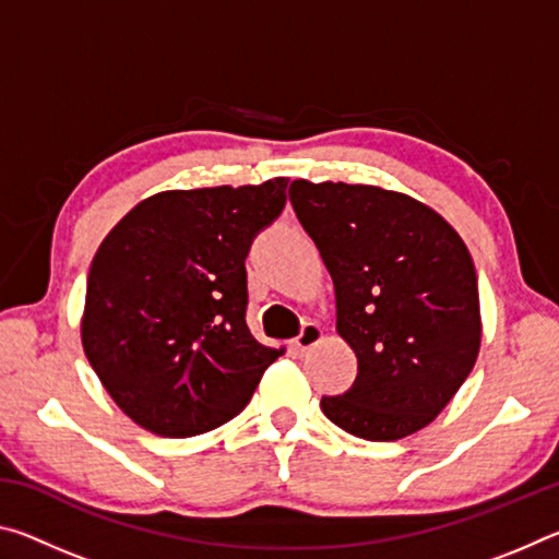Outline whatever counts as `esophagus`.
Returning a JSON list of instances; mask_svg holds the SVG:
<instances>
[{"label": "esophagus", "instance_id": "34e87169", "mask_svg": "<svg viewBox=\"0 0 559 559\" xmlns=\"http://www.w3.org/2000/svg\"><path fill=\"white\" fill-rule=\"evenodd\" d=\"M323 337H325L323 328L318 323H306L300 330V335L293 340V347H296L298 353H308V349H313L318 343H323Z\"/></svg>", "mask_w": 559, "mask_h": 559}]
</instances>
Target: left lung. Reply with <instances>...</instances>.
I'll return each mask as SVG.
<instances>
[{
	"mask_svg": "<svg viewBox=\"0 0 559 559\" xmlns=\"http://www.w3.org/2000/svg\"><path fill=\"white\" fill-rule=\"evenodd\" d=\"M288 194L333 276L337 333L357 355L355 384L320 409L359 439L409 437L476 365L480 302L466 243L431 206L382 187L296 179Z\"/></svg>",
	"mask_w": 559,
	"mask_h": 559,
	"instance_id": "1",
	"label": "left lung"
}]
</instances>
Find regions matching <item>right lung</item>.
Returning <instances> with one entry per match:
<instances>
[{
	"mask_svg": "<svg viewBox=\"0 0 559 559\" xmlns=\"http://www.w3.org/2000/svg\"><path fill=\"white\" fill-rule=\"evenodd\" d=\"M286 177L169 189L112 226L88 271L81 343L138 427L197 437L234 419L283 355L246 325L251 241L286 206Z\"/></svg>",
	"mask_w": 559,
	"mask_h": 559,
	"instance_id": "right-lung-1",
	"label": "right lung"
}]
</instances>
